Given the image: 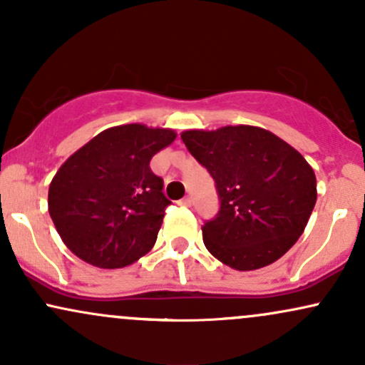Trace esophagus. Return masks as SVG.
Wrapping results in <instances>:
<instances>
[{
    "label": "esophagus",
    "mask_w": 365,
    "mask_h": 365,
    "mask_svg": "<svg viewBox=\"0 0 365 365\" xmlns=\"http://www.w3.org/2000/svg\"><path fill=\"white\" fill-rule=\"evenodd\" d=\"M180 204H182V206H185V207H190L192 206V199H190V197H183V199L180 200Z\"/></svg>",
    "instance_id": "obj_1"
}]
</instances>
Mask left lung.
<instances>
[{
  "label": "left lung",
  "mask_w": 365,
  "mask_h": 365,
  "mask_svg": "<svg viewBox=\"0 0 365 365\" xmlns=\"http://www.w3.org/2000/svg\"><path fill=\"white\" fill-rule=\"evenodd\" d=\"M216 182L220 211L202 226L206 249L237 271L269 266L302 235L316 206V175L302 154L250 125L182 133Z\"/></svg>",
  "instance_id": "8db88e82"
}]
</instances>
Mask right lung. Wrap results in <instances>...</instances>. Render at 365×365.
<instances>
[{
    "instance_id": "obj_1",
    "label": "right lung",
    "mask_w": 365,
    "mask_h": 365,
    "mask_svg": "<svg viewBox=\"0 0 365 365\" xmlns=\"http://www.w3.org/2000/svg\"><path fill=\"white\" fill-rule=\"evenodd\" d=\"M175 137L170 128L120 125L63 163L49 185L48 207L63 244L77 257L116 269L153 249L171 202L149 163Z\"/></svg>"
}]
</instances>
